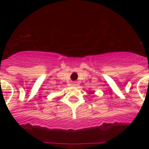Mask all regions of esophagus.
Returning <instances> with one entry per match:
<instances>
[{
    "instance_id": "esophagus-1",
    "label": "esophagus",
    "mask_w": 149,
    "mask_h": 149,
    "mask_svg": "<svg viewBox=\"0 0 149 149\" xmlns=\"http://www.w3.org/2000/svg\"><path fill=\"white\" fill-rule=\"evenodd\" d=\"M72 86H77V84H76V83H72V84H71Z\"/></svg>"
}]
</instances>
